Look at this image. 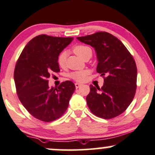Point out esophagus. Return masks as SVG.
I'll use <instances>...</instances> for the list:
<instances>
[{
    "label": "esophagus",
    "instance_id": "obj_1",
    "mask_svg": "<svg viewBox=\"0 0 155 155\" xmlns=\"http://www.w3.org/2000/svg\"><path fill=\"white\" fill-rule=\"evenodd\" d=\"M75 88L76 89H78V88H79V87H80L82 86V84H80V83H78V82H76L75 84Z\"/></svg>",
    "mask_w": 155,
    "mask_h": 155
}]
</instances>
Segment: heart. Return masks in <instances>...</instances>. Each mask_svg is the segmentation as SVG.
Masks as SVG:
<instances>
[{
    "mask_svg": "<svg viewBox=\"0 0 155 155\" xmlns=\"http://www.w3.org/2000/svg\"><path fill=\"white\" fill-rule=\"evenodd\" d=\"M73 51L80 59H83L86 57L87 55H88L89 54H91V50L89 47L85 46V45H80L75 46L73 48ZM66 57H67V54L66 51H63L58 57L57 62L59 66L62 68H64L66 67ZM89 74V71L88 70H82L79 71H75V72L71 73L69 75L71 79H73L75 81L78 82H84L85 80L87 79V75Z\"/></svg>",
    "mask_w": 155,
    "mask_h": 155,
    "instance_id": "1",
    "label": "heart"
}]
</instances>
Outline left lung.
<instances>
[{"mask_svg":"<svg viewBox=\"0 0 155 155\" xmlns=\"http://www.w3.org/2000/svg\"><path fill=\"white\" fill-rule=\"evenodd\" d=\"M78 40L93 47L96 52V71L104 77L101 88L90 85L86 100L91 113L109 120L126 110L136 90L137 68L124 44L107 32H97Z\"/></svg>","mask_w":155,"mask_h":155,"instance_id":"obj_1","label":"left lung"}]
</instances>
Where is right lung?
<instances>
[{
    "mask_svg": "<svg viewBox=\"0 0 155 155\" xmlns=\"http://www.w3.org/2000/svg\"><path fill=\"white\" fill-rule=\"evenodd\" d=\"M73 40L38 35L28 42L17 61L14 80L18 97L28 113L42 122L61 117L75 89L71 81L50 88L48 80L51 73L60 71L58 57Z\"/></svg>",
    "mask_w": 155,
    "mask_h": 155,
    "instance_id": "1",
    "label": "right lung"
}]
</instances>
